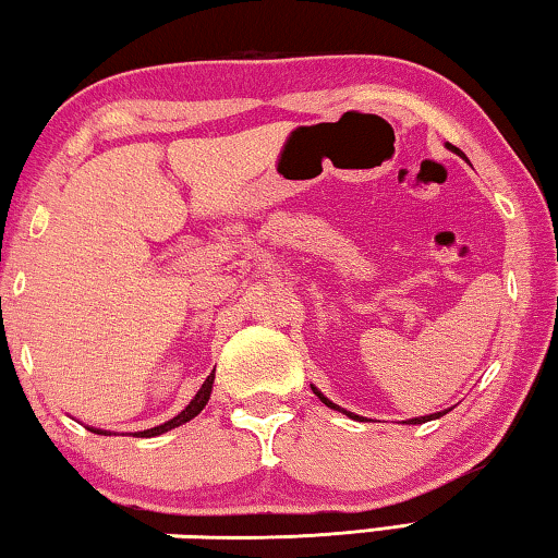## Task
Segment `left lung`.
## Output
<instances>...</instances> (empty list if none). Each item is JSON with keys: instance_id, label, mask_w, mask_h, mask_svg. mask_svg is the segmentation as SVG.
<instances>
[{"instance_id": "obj_1", "label": "left lung", "mask_w": 558, "mask_h": 558, "mask_svg": "<svg viewBox=\"0 0 558 558\" xmlns=\"http://www.w3.org/2000/svg\"><path fill=\"white\" fill-rule=\"evenodd\" d=\"M456 153H459V149H456ZM459 155H461V153H459ZM311 388H313V393H315V396H318V398H320V401L328 405V409H332V411H340V413L351 415V418H355V421H359V415H355V413H351V411H343V409H340V405H336V403H332V401H328V398H326V396H323V393H320V390H318V388H315V386H311ZM448 411H451V409H448ZM448 411H438V413H430V415H421V418H411L409 423H413V426H415V423H426V421H434V418H440V415H446Z\"/></svg>"}]
</instances>
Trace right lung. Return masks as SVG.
<instances>
[{"label": "right lung", "instance_id": "right-lung-1", "mask_svg": "<svg viewBox=\"0 0 558 558\" xmlns=\"http://www.w3.org/2000/svg\"><path fill=\"white\" fill-rule=\"evenodd\" d=\"M213 380H215V371L210 373V376L205 378V384L199 386V390L195 393L193 401H190V403L185 405V409H182L178 415H174V418H170L168 423H162V426H155V428H147V430H137L135 436H140V438L160 436V434H168V430H172V428L182 426V423L193 421L195 415L205 409V403L210 401V393H213ZM89 430H93V434H99V436H110V434H107V430H99V428H89Z\"/></svg>", "mask_w": 558, "mask_h": 558}]
</instances>
